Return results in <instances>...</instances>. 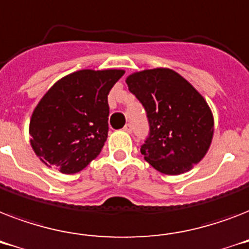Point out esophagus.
Wrapping results in <instances>:
<instances>
[{
	"instance_id": "obj_1",
	"label": "esophagus",
	"mask_w": 249,
	"mask_h": 249,
	"mask_svg": "<svg viewBox=\"0 0 249 249\" xmlns=\"http://www.w3.org/2000/svg\"><path fill=\"white\" fill-rule=\"evenodd\" d=\"M124 132H126V133H132L133 132V128H132V125L130 124H126L124 126Z\"/></svg>"
}]
</instances>
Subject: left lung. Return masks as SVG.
Wrapping results in <instances>:
<instances>
[{
  "label": "left lung",
  "mask_w": 249,
  "mask_h": 249,
  "mask_svg": "<svg viewBox=\"0 0 249 249\" xmlns=\"http://www.w3.org/2000/svg\"><path fill=\"white\" fill-rule=\"evenodd\" d=\"M130 93L144 107L150 133L141 146L144 160L169 176L187 172L208 151L212 111L191 84L169 68H154L126 77Z\"/></svg>",
  "instance_id": "left-lung-1"
}]
</instances>
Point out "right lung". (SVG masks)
Instances as JSON below:
<instances>
[{
  "label": "right lung",
  "instance_id": "obj_1",
  "mask_svg": "<svg viewBox=\"0 0 249 249\" xmlns=\"http://www.w3.org/2000/svg\"><path fill=\"white\" fill-rule=\"evenodd\" d=\"M123 75L81 70L49 89L29 121L31 146L42 163L73 174L101 154L108 134L107 95Z\"/></svg>",
  "mask_w": 249,
  "mask_h": 249
}]
</instances>
